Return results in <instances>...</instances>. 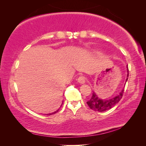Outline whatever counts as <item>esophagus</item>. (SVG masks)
<instances>
[{"mask_svg":"<svg viewBox=\"0 0 146 146\" xmlns=\"http://www.w3.org/2000/svg\"><path fill=\"white\" fill-rule=\"evenodd\" d=\"M78 82L81 84H84L86 82V78L84 77V76H80L78 78Z\"/></svg>","mask_w":146,"mask_h":146,"instance_id":"1","label":"esophagus"}]
</instances>
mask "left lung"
<instances>
[{"label": "left lung", "mask_w": 146, "mask_h": 146, "mask_svg": "<svg viewBox=\"0 0 146 146\" xmlns=\"http://www.w3.org/2000/svg\"><path fill=\"white\" fill-rule=\"evenodd\" d=\"M127 78L125 80V83H126L128 76H129V70L127 66ZM123 91H124V88H122V90L120 91V93L116 95L115 97L110 98L109 100H102L98 97V95L95 93V91H93L92 97L89 100L87 104L91 110L95 111H99L103 112L105 111L110 110L111 108H113V106H115L119 102L121 98L122 97Z\"/></svg>", "instance_id": "8db88e82"}]
</instances>
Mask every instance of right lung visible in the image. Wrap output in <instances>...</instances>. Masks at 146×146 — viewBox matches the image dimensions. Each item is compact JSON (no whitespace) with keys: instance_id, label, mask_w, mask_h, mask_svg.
Here are the masks:
<instances>
[{"instance_id":"add662e5","label":"right lung","mask_w":146,"mask_h":146,"mask_svg":"<svg viewBox=\"0 0 146 146\" xmlns=\"http://www.w3.org/2000/svg\"><path fill=\"white\" fill-rule=\"evenodd\" d=\"M62 103H63V101H62ZM61 105V106H62ZM60 107H61V106H60ZM58 110H56V111H55V112H53V113H49V114H47V115H53V114H55V113H56V112H58Z\"/></svg>"}]
</instances>
